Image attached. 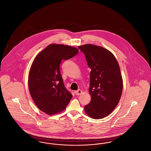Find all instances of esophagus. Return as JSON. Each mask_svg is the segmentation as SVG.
<instances>
[{
	"mask_svg": "<svg viewBox=\"0 0 151 151\" xmlns=\"http://www.w3.org/2000/svg\"><path fill=\"white\" fill-rule=\"evenodd\" d=\"M75 93L77 96H79V94H80L82 93V91L80 89H78V90L75 91Z\"/></svg>",
	"mask_w": 151,
	"mask_h": 151,
	"instance_id": "34e87169",
	"label": "esophagus"
}]
</instances>
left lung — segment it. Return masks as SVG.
Segmentation results:
<instances>
[{"label":"left lung","mask_w":151,"mask_h":151,"mask_svg":"<svg viewBox=\"0 0 151 151\" xmlns=\"http://www.w3.org/2000/svg\"><path fill=\"white\" fill-rule=\"evenodd\" d=\"M84 54L90 72L91 101L84 107L86 114L95 119L109 115L122 95L123 80L119 65L113 54L91 44L78 47Z\"/></svg>","instance_id":"1"}]
</instances>
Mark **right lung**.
I'll list each match as a JSON object with an SVG mask.
<instances>
[{
  "mask_svg": "<svg viewBox=\"0 0 151 151\" xmlns=\"http://www.w3.org/2000/svg\"><path fill=\"white\" fill-rule=\"evenodd\" d=\"M79 50L64 45L51 44L40 52L30 67L29 92L38 108L49 115L65 110L72 97L60 72L62 60L75 56Z\"/></svg>",
  "mask_w": 151,
  "mask_h": 151,
  "instance_id": "add662e5",
  "label": "right lung"
}]
</instances>
